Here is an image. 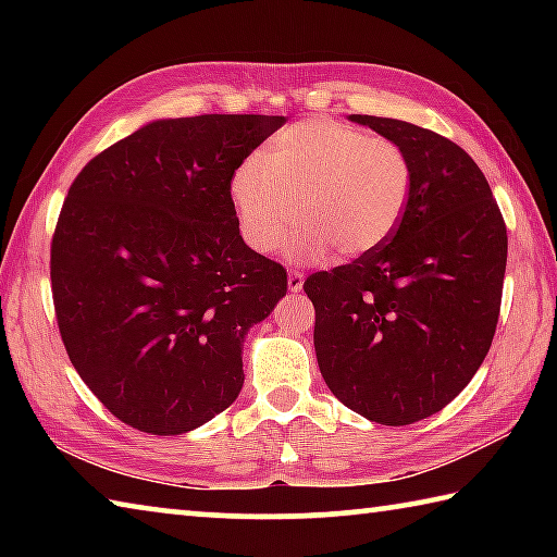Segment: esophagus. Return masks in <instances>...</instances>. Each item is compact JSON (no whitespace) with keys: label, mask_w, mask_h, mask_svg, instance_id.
Returning <instances> with one entry per match:
<instances>
[{"label":"esophagus","mask_w":557,"mask_h":557,"mask_svg":"<svg viewBox=\"0 0 557 557\" xmlns=\"http://www.w3.org/2000/svg\"><path fill=\"white\" fill-rule=\"evenodd\" d=\"M301 285H305V275H301V272H297V270H289V275H287L289 292H299Z\"/></svg>","instance_id":"esophagus-1"}]
</instances>
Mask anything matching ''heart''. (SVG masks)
<instances>
[{
    "label": "heart",
    "mask_w": 557,
    "mask_h": 557,
    "mask_svg": "<svg viewBox=\"0 0 557 557\" xmlns=\"http://www.w3.org/2000/svg\"><path fill=\"white\" fill-rule=\"evenodd\" d=\"M412 166L400 145L336 120H305L272 137L262 157L240 162L231 201L243 240L277 252L297 221L292 250L361 258L383 248L408 209Z\"/></svg>",
    "instance_id": "heart-1"
}]
</instances>
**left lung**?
I'll return each mask as SVG.
<instances>
[{"label":"left lung","mask_w":557,"mask_h":557,"mask_svg":"<svg viewBox=\"0 0 557 557\" xmlns=\"http://www.w3.org/2000/svg\"><path fill=\"white\" fill-rule=\"evenodd\" d=\"M405 149L408 209L383 248L305 282L314 348L338 400L379 425H412L465 391L502 309L506 223L482 169L437 132L351 115Z\"/></svg>","instance_id":"1"}]
</instances>
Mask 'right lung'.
Masks as SVG:
<instances>
[{
	"label": "right lung",
	"instance_id": "right-lung-1",
	"mask_svg": "<svg viewBox=\"0 0 557 557\" xmlns=\"http://www.w3.org/2000/svg\"><path fill=\"white\" fill-rule=\"evenodd\" d=\"M282 115L154 120L75 176L51 243V292L73 369L125 425L201 428L238 398L243 338L287 292L250 250L231 178Z\"/></svg>",
	"mask_w": 557,
	"mask_h": 557
}]
</instances>
